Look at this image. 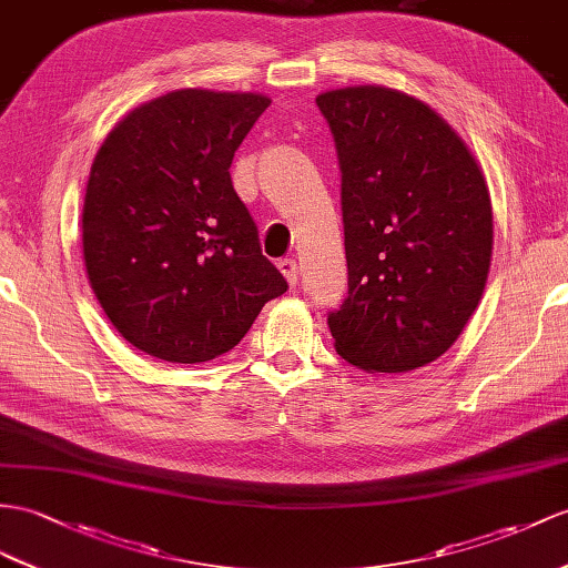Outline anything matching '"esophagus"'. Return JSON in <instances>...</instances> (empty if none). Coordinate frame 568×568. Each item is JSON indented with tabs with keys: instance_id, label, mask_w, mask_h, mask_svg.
<instances>
[{
	"instance_id": "1",
	"label": "esophagus",
	"mask_w": 568,
	"mask_h": 568,
	"mask_svg": "<svg viewBox=\"0 0 568 568\" xmlns=\"http://www.w3.org/2000/svg\"><path fill=\"white\" fill-rule=\"evenodd\" d=\"M280 272L286 276V282H288V284L296 286V282H298V265H296V260H294V257H284V260H280Z\"/></svg>"
}]
</instances>
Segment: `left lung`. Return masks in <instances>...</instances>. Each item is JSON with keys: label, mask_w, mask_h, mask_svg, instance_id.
<instances>
[{"label": "left lung", "mask_w": 568, "mask_h": 568, "mask_svg": "<svg viewBox=\"0 0 568 568\" xmlns=\"http://www.w3.org/2000/svg\"><path fill=\"white\" fill-rule=\"evenodd\" d=\"M335 136L349 294L327 315L337 354L368 373L436 362L487 284L494 221L473 151L436 110L385 87L315 99Z\"/></svg>", "instance_id": "left-lung-1"}]
</instances>
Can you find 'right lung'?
I'll list each match as a JSON object with an SVG mask.
<instances>
[{"label": "right lung", "instance_id": "right-lung-1", "mask_svg": "<svg viewBox=\"0 0 568 568\" xmlns=\"http://www.w3.org/2000/svg\"><path fill=\"white\" fill-rule=\"evenodd\" d=\"M270 103L171 91L124 115L93 159L81 212L89 284L149 356L200 364L226 354L288 288L229 173Z\"/></svg>", "mask_w": 568, "mask_h": 568}]
</instances>
